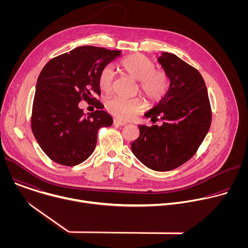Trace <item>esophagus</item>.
Here are the masks:
<instances>
[{"label":"esophagus","instance_id":"1","mask_svg":"<svg viewBox=\"0 0 248 248\" xmlns=\"http://www.w3.org/2000/svg\"><path fill=\"white\" fill-rule=\"evenodd\" d=\"M127 123H125V122H124V121H121V120H119V119H115L114 120V124L115 125H120V126H123V125H125Z\"/></svg>","mask_w":248,"mask_h":248}]
</instances>
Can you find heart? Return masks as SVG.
I'll list each match as a JSON object with an SVG mask.
<instances>
[{
	"mask_svg": "<svg viewBox=\"0 0 248 248\" xmlns=\"http://www.w3.org/2000/svg\"><path fill=\"white\" fill-rule=\"evenodd\" d=\"M120 65L125 74L138 80L140 91L150 103H158L166 96L170 79L165 73L156 70L155 63L149 58L142 54H133L124 58ZM114 79L113 67L111 65L103 67L98 77L100 89L106 93L111 92ZM106 108L119 119L130 120L144 110L145 103L141 98L113 97L106 102Z\"/></svg>",
	"mask_w": 248,
	"mask_h": 248,
	"instance_id": "obj_1",
	"label": "heart"
}]
</instances>
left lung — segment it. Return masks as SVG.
<instances>
[{
  "mask_svg": "<svg viewBox=\"0 0 248 248\" xmlns=\"http://www.w3.org/2000/svg\"><path fill=\"white\" fill-rule=\"evenodd\" d=\"M170 79L166 96L144 116L161 125L139 124V137L131 143L134 156L157 171L173 170L188 161L202 143L211 124L207 88L197 69L174 54L157 58Z\"/></svg>",
  "mask_w": 248,
  "mask_h": 248,
  "instance_id": "obj_1",
  "label": "left lung"
}]
</instances>
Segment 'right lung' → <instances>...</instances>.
Instances as JSON below:
<instances>
[{
  "label": "right lung",
  "instance_id": "obj_1",
  "mask_svg": "<svg viewBox=\"0 0 248 248\" xmlns=\"http://www.w3.org/2000/svg\"><path fill=\"white\" fill-rule=\"evenodd\" d=\"M122 56V51L81 46L52 59L39 75L31 127L38 144L54 162L76 166L93 153L100 127L113 124L105 111L84 114L79 102H96L101 69ZM104 107V106H103Z\"/></svg>",
  "mask_w": 248,
  "mask_h": 248
}]
</instances>
